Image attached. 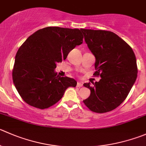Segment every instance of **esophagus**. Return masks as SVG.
Returning a JSON list of instances; mask_svg holds the SVG:
<instances>
[{
	"instance_id": "34e87169",
	"label": "esophagus",
	"mask_w": 146,
	"mask_h": 146,
	"mask_svg": "<svg viewBox=\"0 0 146 146\" xmlns=\"http://www.w3.org/2000/svg\"><path fill=\"white\" fill-rule=\"evenodd\" d=\"M77 86H78V87H79V88L82 87V86H83V83H80V82H78V83H77Z\"/></svg>"
}]
</instances>
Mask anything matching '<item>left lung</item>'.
I'll return each mask as SVG.
<instances>
[{
    "instance_id": "left-lung-1",
    "label": "left lung",
    "mask_w": 146,
    "mask_h": 146,
    "mask_svg": "<svg viewBox=\"0 0 146 146\" xmlns=\"http://www.w3.org/2000/svg\"><path fill=\"white\" fill-rule=\"evenodd\" d=\"M88 47L96 58L94 76L101 79L83 86L90 90L84 104L95 113L109 112L125 100L137 78L135 53L131 46L114 33L80 29Z\"/></svg>"
}]
</instances>
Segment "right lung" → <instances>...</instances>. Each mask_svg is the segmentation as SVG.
Here are the masks:
<instances>
[{
  "mask_svg": "<svg viewBox=\"0 0 146 146\" xmlns=\"http://www.w3.org/2000/svg\"><path fill=\"white\" fill-rule=\"evenodd\" d=\"M79 29L46 27L29 36L19 48L13 69V80L23 100L39 109L58 102L69 87L77 82L60 77L56 63L66 60L76 46L83 43Z\"/></svg>",
  "mask_w": 146,
  "mask_h": 146,
  "instance_id": "add662e5",
  "label": "right lung"
}]
</instances>
